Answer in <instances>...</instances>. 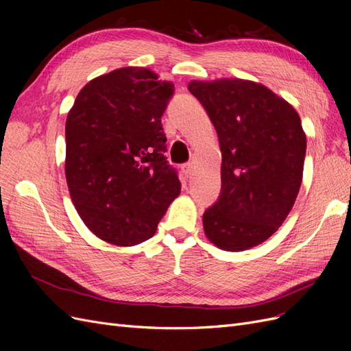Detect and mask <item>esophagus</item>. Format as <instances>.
Masks as SVG:
<instances>
[{"label": "esophagus", "instance_id": "esophagus-1", "mask_svg": "<svg viewBox=\"0 0 351 351\" xmlns=\"http://www.w3.org/2000/svg\"><path fill=\"white\" fill-rule=\"evenodd\" d=\"M182 171H183V174L186 177H189L190 174H192V171H193V164L192 162H187V164L182 165Z\"/></svg>", "mask_w": 351, "mask_h": 351}]
</instances>
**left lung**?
I'll use <instances>...</instances> for the list:
<instances>
[{"instance_id":"1","label":"left lung","mask_w":351,"mask_h":351,"mask_svg":"<svg viewBox=\"0 0 351 351\" xmlns=\"http://www.w3.org/2000/svg\"><path fill=\"white\" fill-rule=\"evenodd\" d=\"M187 88L214 124L222 155L221 195L204 214L205 234L228 252L258 246L281 227L299 195L306 155L300 117L252 80H192Z\"/></svg>"}]
</instances>
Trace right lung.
Returning a JSON list of instances; mask_svg holds the SVG:
<instances>
[{
  "label": "right lung",
  "mask_w": 351,
  "mask_h": 351,
  "mask_svg": "<svg viewBox=\"0 0 351 351\" xmlns=\"http://www.w3.org/2000/svg\"><path fill=\"white\" fill-rule=\"evenodd\" d=\"M174 84L145 67H123L83 86L66 121V178L77 214L117 246L151 239L180 195L164 152L161 117Z\"/></svg>",
  "instance_id": "1"
}]
</instances>
